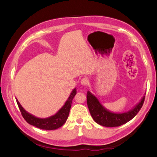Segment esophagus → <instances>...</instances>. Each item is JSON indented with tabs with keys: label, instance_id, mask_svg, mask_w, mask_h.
I'll return each mask as SVG.
<instances>
[{
	"label": "esophagus",
	"instance_id": "1",
	"mask_svg": "<svg viewBox=\"0 0 157 157\" xmlns=\"http://www.w3.org/2000/svg\"><path fill=\"white\" fill-rule=\"evenodd\" d=\"M88 83H89V78H86H86H83L82 79H81V85L86 86V85H87Z\"/></svg>",
	"mask_w": 157,
	"mask_h": 157
}]
</instances>
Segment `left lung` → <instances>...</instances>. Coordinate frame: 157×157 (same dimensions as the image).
Returning a JSON list of instances; mask_svg holds the SVG:
<instances>
[{"label": "left lung", "instance_id": "1", "mask_svg": "<svg viewBox=\"0 0 157 157\" xmlns=\"http://www.w3.org/2000/svg\"><path fill=\"white\" fill-rule=\"evenodd\" d=\"M86 95L87 105L93 119L99 125L106 127L119 126L132 120L142 107L145 99V96H144L139 103L129 111L124 113H114L105 108L89 91H87Z\"/></svg>", "mask_w": 157, "mask_h": 157}]
</instances>
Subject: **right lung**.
<instances>
[{"label":"right lung","mask_w":157,"mask_h":157,"mask_svg":"<svg viewBox=\"0 0 157 157\" xmlns=\"http://www.w3.org/2000/svg\"><path fill=\"white\" fill-rule=\"evenodd\" d=\"M76 94V89L75 88L71 93L69 97L68 98L67 101H66L63 106H62V108L59 109V111L55 115H53L48 118H45V119L38 118L35 116L31 114L23 108L18 99L17 98H16V99L19 109H20L21 112V114H22L23 117L24 118L25 121L29 124L36 126L37 128H39L40 129L54 130L61 127L66 123V120L68 119V114H69L71 107L72 100Z\"/></svg>","instance_id":"1"}]
</instances>
